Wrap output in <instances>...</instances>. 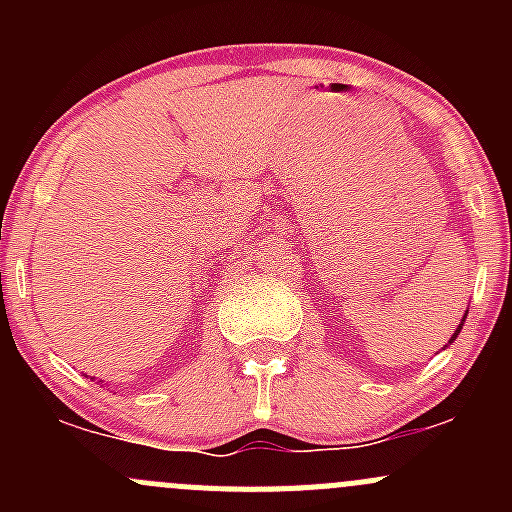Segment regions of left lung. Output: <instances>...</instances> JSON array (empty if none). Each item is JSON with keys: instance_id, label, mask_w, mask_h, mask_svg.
Wrapping results in <instances>:
<instances>
[{"instance_id": "obj_1", "label": "left lung", "mask_w": 512, "mask_h": 512, "mask_svg": "<svg viewBox=\"0 0 512 512\" xmlns=\"http://www.w3.org/2000/svg\"><path fill=\"white\" fill-rule=\"evenodd\" d=\"M458 332H461V324H458V329H456V334H453V337H451V342L458 337Z\"/></svg>"}]
</instances>
